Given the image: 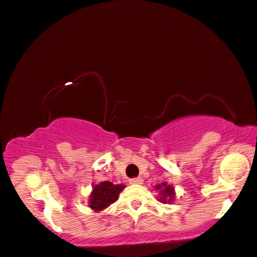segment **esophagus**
Wrapping results in <instances>:
<instances>
[{"label":"esophagus","instance_id":"1","mask_svg":"<svg viewBox=\"0 0 257 257\" xmlns=\"http://www.w3.org/2000/svg\"><path fill=\"white\" fill-rule=\"evenodd\" d=\"M130 183L133 184V185H137V184H143V180H141L140 177L131 178V180H130Z\"/></svg>","mask_w":257,"mask_h":257}]
</instances>
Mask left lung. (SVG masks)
<instances>
[{
	"mask_svg": "<svg viewBox=\"0 0 257 257\" xmlns=\"http://www.w3.org/2000/svg\"><path fill=\"white\" fill-rule=\"evenodd\" d=\"M156 190H160V197L159 200L161 203H172L174 200V188L172 185L167 184V183H162V184H159L155 187Z\"/></svg>",
	"mask_w": 257,
	"mask_h": 257,
	"instance_id": "left-lung-1",
	"label": "left lung"
}]
</instances>
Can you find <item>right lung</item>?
I'll return each mask as SVG.
<instances>
[{
  "mask_svg": "<svg viewBox=\"0 0 257 257\" xmlns=\"http://www.w3.org/2000/svg\"><path fill=\"white\" fill-rule=\"evenodd\" d=\"M125 188V185L117 184L114 185L111 182H102L97 185H94L92 192L89 198V207L95 211H103L110 206L111 204L116 202L120 191Z\"/></svg>",
  "mask_w": 257,
  "mask_h": 257,
  "instance_id": "right-lung-1",
  "label": "right lung"
}]
</instances>
